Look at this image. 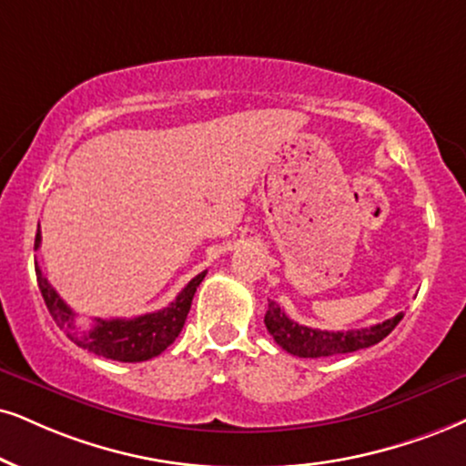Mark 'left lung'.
Instances as JSON below:
<instances>
[{
  "label": "left lung",
  "mask_w": 466,
  "mask_h": 466,
  "mask_svg": "<svg viewBox=\"0 0 466 466\" xmlns=\"http://www.w3.org/2000/svg\"><path fill=\"white\" fill-rule=\"evenodd\" d=\"M401 318H404V313H398L395 318L382 321V324L370 326V329H356L346 332L319 330L289 319L283 309L279 307V302L268 300V311L263 321H266V329L274 337V341L289 354L300 356V359H321V356L348 354L356 352V350L376 346L400 324Z\"/></svg>",
  "instance_id": "left-lung-1"
}]
</instances>
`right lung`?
Returning <instances> with one entry per match:
<instances>
[{"label": "right lung", "instance_id": "add662e5", "mask_svg": "<svg viewBox=\"0 0 466 466\" xmlns=\"http://www.w3.org/2000/svg\"><path fill=\"white\" fill-rule=\"evenodd\" d=\"M40 246V227L36 231V242L34 250ZM207 272H200L189 283L183 287L181 294L172 300L162 311L137 315L134 319H95L93 329H79L75 324V313L68 304L57 296V291L51 287L47 279L43 277L40 268L36 266L38 289L45 298L51 318L71 341L79 348L88 350L103 359L120 360V363H140L153 356L162 354L166 348L179 337V332L186 324V318L192 307V298L197 294V287L203 283Z\"/></svg>", "mask_w": 466, "mask_h": 466}]
</instances>
